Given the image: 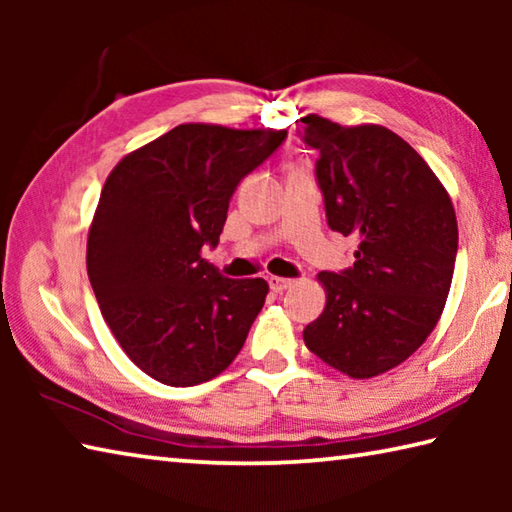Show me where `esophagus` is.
Instances as JSON below:
<instances>
[{
    "label": "esophagus",
    "instance_id": "obj_1",
    "mask_svg": "<svg viewBox=\"0 0 512 512\" xmlns=\"http://www.w3.org/2000/svg\"><path fill=\"white\" fill-rule=\"evenodd\" d=\"M268 284H271L273 291L282 293V291H287V289L293 287V280H291V277H277V275H271V280H268Z\"/></svg>",
    "mask_w": 512,
    "mask_h": 512
}]
</instances>
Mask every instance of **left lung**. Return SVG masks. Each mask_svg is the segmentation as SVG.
Returning <instances> with one entry per match:
<instances>
[{"label": "left lung", "mask_w": 512, "mask_h": 512, "mask_svg": "<svg viewBox=\"0 0 512 512\" xmlns=\"http://www.w3.org/2000/svg\"><path fill=\"white\" fill-rule=\"evenodd\" d=\"M300 121V140L318 151L327 225L359 244L350 268L318 275L327 302L302 336L318 359L368 379L409 359L443 314L458 250L454 205L388 128Z\"/></svg>", "instance_id": "1"}]
</instances>
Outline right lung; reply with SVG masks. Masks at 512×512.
<instances>
[{"label":"right lung","mask_w":512,"mask_h":512,"mask_svg":"<svg viewBox=\"0 0 512 512\" xmlns=\"http://www.w3.org/2000/svg\"><path fill=\"white\" fill-rule=\"evenodd\" d=\"M287 131L183 124L121 160L101 189L88 275L101 316L137 368L196 386L230 366L264 307L262 277L230 280L216 248L237 185Z\"/></svg>","instance_id":"right-lung-1"}]
</instances>
